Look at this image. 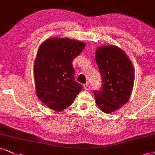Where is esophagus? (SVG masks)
I'll return each mask as SVG.
<instances>
[{"label":"esophagus","mask_w":155,"mask_h":155,"mask_svg":"<svg viewBox=\"0 0 155 155\" xmlns=\"http://www.w3.org/2000/svg\"><path fill=\"white\" fill-rule=\"evenodd\" d=\"M84 88L85 89V90H87L88 91V90H90V89H91V87H90L89 84H84Z\"/></svg>","instance_id":"esophagus-1"}]
</instances>
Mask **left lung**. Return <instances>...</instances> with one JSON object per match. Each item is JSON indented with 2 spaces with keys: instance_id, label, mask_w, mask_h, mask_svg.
Masks as SVG:
<instances>
[{
  "instance_id": "left-lung-1",
  "label": "left lung",
  "mask_w": 155,
  "mask_h": 155,
  "mask_svg": "<svg viewBox=\"0 0 155 155\" xmlns=\"http://www.w3.org/2000/svg\"><path fill=\"white\" fill-rule=\"evenodd\" d=\"M95 60L102 80L101 89L94 91L96 103L104 113H111L130 99L134 85V68L126 54L115 46L99 47Z\"/></svg>"
}]
</instances>
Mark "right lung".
Returning <instances> with one entry per match:
<instances>
[{
    "instance_id": "1",
    "label": "right lung",
    "mask_w": 155,
    "mask_h": 155,
    "mask_svg": "<svg viewBox=\"0 0 155 155\" xmlns=\"http://www.w3.org/2000/svg\"><path fill=\"white\" fill-rule=\"evenodd\" d=\"M84 48V43L66 38H49L39 47L34 64L36 94L50 109L64 110L81 91L72 61Z\"/></svg>"
}]
</instances>
